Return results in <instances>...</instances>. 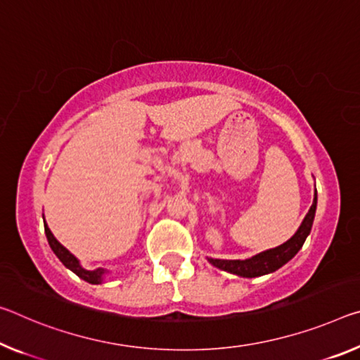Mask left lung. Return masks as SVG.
<instances>
[{
	"label": "left lung",
	"instance_id": "left-lung-1",
	"mask_svg": "<svg viewBox=\"0 0 360 360\" xmlns=\"http://www.w3.org/2000/svg\"><path fill=\"white\" fill-rule=\"evenodd\" d=\"M316 208H317V191L314 193V202L311 205L309 211H307V214L304 216L303 222H301L300 229L295 232V236L290 238V240L278 245L276 248L266 250V252L255 255L248 259L208 258V261L214 267H218V269L236 274V276H240V277H248V278L276 272L277 269H281L283 264H287V262L300 252L301 247H303L306 237L309 236L311 232L314 216H316Z\"/></svg>",
	"mask_w": 360,
	"mask_h": 360
}]
</instances>
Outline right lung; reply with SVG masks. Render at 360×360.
Returning <instances> with one entry per match:
<instances>
[{
	"label": "right lung",
	"instance_id": "1",
	"mask_svg": "<svg viewBox=\"0 0 360 360\" xmlns=\"http://www.w3.org/2000/svg\"><path fill=\"white\" fill-rule=\"evenodd\" d=\"M44 232H46V238H48L51 250H53L54 255L60 259V262L67 267V269H70L73 274H77L79 278H83V281H86L88 283L96 285V283L102 282V277H104L105 271L101 269V267L94 271H88V269H84V267H82V264H79V261L75 258V256L68 252L64 245H60L59 242H57V238L53 236V232L49 231L46 221H44Z\"/></svg>",
	"mask_w": 360,
	"mask_h": 360
}]
</instances>
